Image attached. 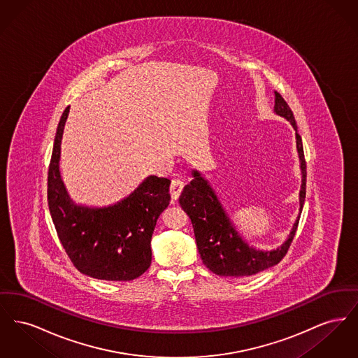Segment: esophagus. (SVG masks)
<instances>
[{
    "instance_id": "esophagus-1",
    "label": "esophagus",
    "mask_w": 358,
    "mask_h": 358,
    "mask_svg": "<svg viewBox=\"0 0 358 358\" xmlns=\"http://www.w3.org/2000/svg\"><path fill=\"white\" fill-rule=\"evenodd\" d=\"M184 181H181V180H173L171 184V200L173 201H176V200H178V197H180V194H181V192H182V189H184Z\"/></svg>"
}]
</instances>
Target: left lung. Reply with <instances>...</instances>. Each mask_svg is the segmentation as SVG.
Wrapping results in <instances>:
<instances>
[{
  "instance_id": "obj_1",
  "label": "left lung",
  "mask_w": 358,
  "mask_h": 358,
  "mask_svg": "<svg viewBox=\"0 0 358 358\" xmlns=\"http://www.w3.org/2000/svg\"><path fill=\"white\" fill-rule=\"evenodd\" d=\"M273 113L289 120L295 130L296 150L302 173V184L299 190V213L294 222L289 238L275 250H257L250 245L236 229L229 215L224 209L216 192L201 171L193 169L190 184L184 187L180 196V205L193 225L201 260L210 271L220 276H250L262 273L278 264L287 254L289 244L295 236L299 217L306 197V162L303 154L302 138L298 134L296 122L289 104L275 91Z\"/></svg>"
}]
</instances>
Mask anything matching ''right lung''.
<instances>
[{
    "instance_id": "add662e5",
    "label": "right lung",
    "mask_w": 358,
    "mask_h": 358,
    "mask_svg": "<svg viewBox=\"0 0 358 358\" xmlns=\"http://www.w3.org/2000/svg\"><path fill=\"white\" fill-rule=\"evenodd\" d=\"M69 113L67 107L59 122L48 171V205L57 236L80 273L101 280H133L150 267L152 235L171 201V180L149 176L108 206L75 204L59 166Z\"/></svg>"
}]
</instances>
